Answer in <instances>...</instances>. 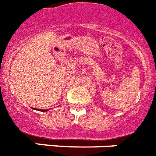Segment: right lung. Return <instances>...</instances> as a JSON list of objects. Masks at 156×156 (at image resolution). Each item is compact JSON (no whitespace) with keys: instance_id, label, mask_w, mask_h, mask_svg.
<instances>
[{"instance_id":"right-lung-1","label":"right lung","mask_w":156,"mask_h":156,"mask_svg":"<svg viewBox=\"0 0 156 156\" xmlns=\"http://www.w3.org/2000/svg\"><path fill=\"white\" fill-rule=\"evenodd\" d=\"M38 110H41V111H43V112L46 111V110H45V109H38Z\"/></svg>"}]
</instances>
